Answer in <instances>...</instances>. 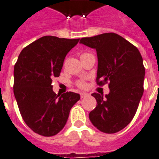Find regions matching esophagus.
Listing matches in <instances>:
<instances>
[{
  "mask_svg": "<svg viewBox=\"0 0 159 159\" xmlns=\"http://www.w3.org/2000/svg\"><path fill=\"white\" fill-rule=\"evenodd\" d=\"M80 95H81V98H84V97H86V96H87L88 94L86 92H82L81 94H80Z\"/></svg>",
  "mask_w": 159,
  "mask_h": 159,
  "instance_id": "1",
  "label": "esophagus"
}]
</instances>
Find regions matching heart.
<instances>
[{"instance_id": "obj_1", "label": "heart", "mask_w": 159, "mask_h": 159, "mask_svg": "<svg viewBox=\"0 0 159 159\" xmlns=\"http://www.w3.org/2000/svg\"><path fill=\"white\" fill-rule=\"evenodd\" d=\"M77 86H79V87H81V88H84L85 86H86V83L84 82H82V81H80V82H77Z\"/></svg>"}]
</instances>
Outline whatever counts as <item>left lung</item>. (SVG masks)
I'll return each mask as SVG.
<instances>
[{
  "instance_id": "obj_1",
  "label": "left lung",
  "mask_w": 159,
  "mask_h": 159,
  "mask_svg": "<svg viewBox=\"0 0 159 159\" xmlns=\"http://www.w3.org/2000/svg\"><path fill=\"white\" fill-rule=\"evenodd\" d=\"M80 43L96 50L97 84L109 82L110 90L109 95H91L97 104L89 118L102 132L115 133L131 122L144 93L142 56L135 46L113 33L84 37Z\"/></svg>"
}]
</instances>
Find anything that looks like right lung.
Masks as SVG:
<instances>
[{"label": "right lung", "mask_w": 159, "mask_h": 159, "mask_svg": "<svg viewBox=\"0 0 159 159\" xmlns=\"http://www.w3.org/2000/svg\"><path fill=\"white\" fill-rule=\"evenodd\" d=\"M79 39L45 36L26 46L14 68V94L25 123L34 132L52 136L64 128L80 95L53 91L67 54Z\"/></svg>", "instance_id": "right-lung-1"}]
</instances>
